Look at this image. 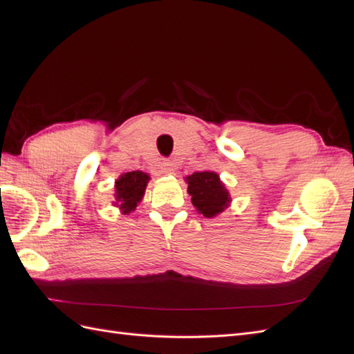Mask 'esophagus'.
<instances>
[{
    "mask_svg": "<svg viewBox=\"0 0 354 354\" xmlns=\"http://www.w3.org/2000/svg\"><path fill=\"white\" fill-rule=\"evenodd\" d=\"M162 173H164L165 176L174 174V173H176V167H174V164H173V162H164V164H162Z\"/></svg>",
    "mask_w": 354,
    "mask_h": 354,
    "instance_id": "34e87169",
    "label": "esophagus"
}]
</instances>
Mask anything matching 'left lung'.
Masks as SVG:
<instances>
[{"label": "left lung", "mask_w": 354, "mask_h": 354, "mask_svg": "<svg viewBox=\"0 0 354 354\" xmlns=\"http://www.w3.org/2000/svg\"><path fill=\"white\" fill-rule=\"evenodd\" d=\"M187 192L192 203L203 214V217L212 218L230 205L229 190L221 183L220 176L214 171H201L186 177Z\"/></svg>", "instance_id": "1"}]
</instances>
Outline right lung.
Here are the masks:
<instances>
[{
	"label": "right lung",
	"instance_id": "add662e5",
	"mask_svg": "<svg viewBox=\"0 0 354 354\" xmlns=\"http://www.w3.org/2000/svg\"><path fill=\"white\" fill-rule=\"evenodd\" d=\"M149 177L143 171L124 173L115 181V207H120L122 214H130L136 209L137 203L145 196Z\"/></svg>",
	"mask_w": 354,
	"mask_h": 354
}]
</instances>
